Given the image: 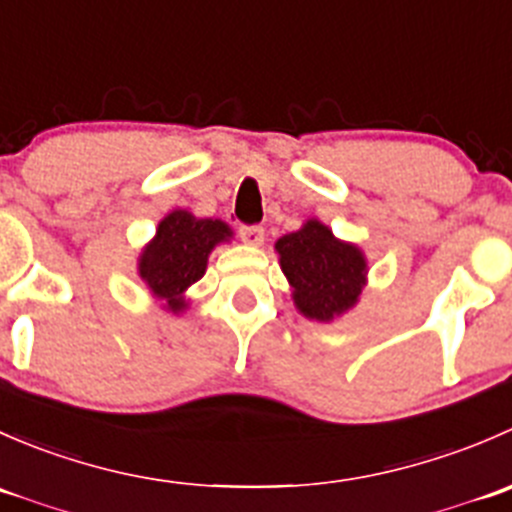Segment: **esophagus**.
I'll return each mask as SVG.
<instances>
[{"instance_id":"1","label":"esophagus","mask_w":512,"mask_h":512,"mask_svg":"<svg viewBox=\"0 0 512 512\" xmlns=\"http://www.w3.org/2000/svg\"><path fill=\"white\" fill-rule=\"evenodd\" d=\"M240 237L247 245H262L265 230H262V225H240Z\"/></svg>"}]
</instances>
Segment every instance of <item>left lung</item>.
<instances>
[{"mask_svg":"<svg viewBox=\"0 0 512 512\" xmlns=\"http://www.w3.org/2000/svg\"><path fill=\"white\" fill-rule=\"evenodd\" d=\"M275 247L304 317L329 322L354 307L366 275L364 255L354 245L339 242L327 225L309 220L302 230L280 237Z\"/></svg>","mask_w":512,"mask_h":512,"instance_id":"8db88e82","label":"left lung"}]
</instances>
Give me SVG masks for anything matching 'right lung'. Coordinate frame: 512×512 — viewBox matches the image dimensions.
<instances>
[{
    "label": "right lung",
    "instance_id": "right-lung-1",
    "mask_svg": "<svg viewBox=\"0 0 512 512\" xmlns=\"http://www.w3.org/2000/svg\"><path fill=\"white\" fill-rule=\"evenodd\" d=\"M230 235L223 220H198L185 210H175L158 225L156 240L143 250L138 270L170 312H180L185 289L205 275L210 250Z\"/></svg>",
    "mask_w": 512,
    "mask_h": 512
}]
</instances>
